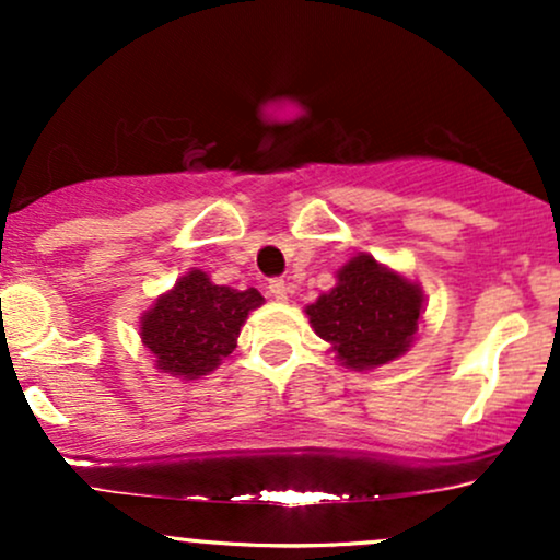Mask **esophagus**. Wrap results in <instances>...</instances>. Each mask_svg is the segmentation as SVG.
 I'll list each match as a JSON object with an SVG mask.
<instances>
[{
  "mask_svg": "<svg viewBox=\"0 0 560 560\" xmlns=\"http://www.w3.org/2000/svg\"><path fill=\"white\" fill-rule=\"evenodd\" d=\"M287 292H289V287H287L284 279L268 281V294H271L273 300H287Z\"/></svg>",
  "mask_w": 560,
  "mask_h": 560,
  "instance_id": "esophagus-1",
  "label": "esophagus"
}]
</instances>
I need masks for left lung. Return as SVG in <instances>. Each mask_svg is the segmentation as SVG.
I'll return each mask as SVG.
<instances>
[{
  "instance_id": "left-lung-1",
  "label": "left lung",
  "mask_w": 560,
  "mask_h": 560,
  "mask_svg": "<svg viewBox=\"0 0 560 560\" xmlns=\"http://www.w3.org/2000/svg\"><path fill=\"white\" fill-rule=\"evenodd\" d=\"M313 331L331 345L347 369H376L413 342L423 313L421 287L371 255L339 268L337 287L305 307Z\"/></svg>"
}]
</instances>
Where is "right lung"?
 <instances>
[{
	"mask_svg": "<svg viewBox=\"0 0 560 560\" xmlns=\"http://www.w3.org/2000/svg\"><path fill=\"white\" fill-rule=\"evenodd\" d=\"M260 305L258 289L218 287L195 268L141 316V342L163 374L199 378L231 355L249 311Z\"/></svg>",
	"mask_w": 560,
	"mask_h": 560,
	"instance_id": "add662e5",
	"label": "right lung"
}]
</instances>
